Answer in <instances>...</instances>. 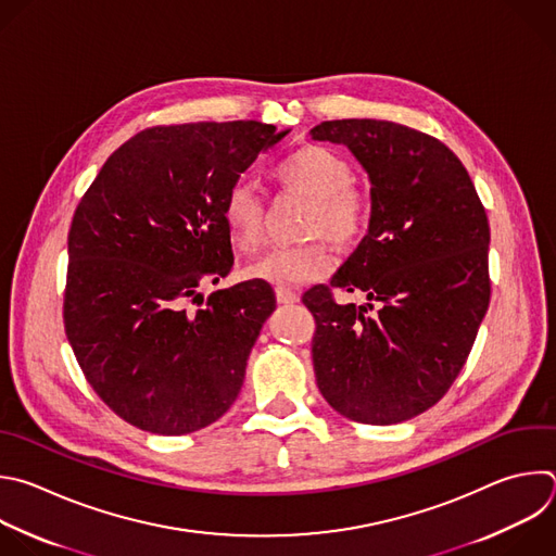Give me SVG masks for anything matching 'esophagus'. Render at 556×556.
<instances>
[{"label":"esophagus","instance_id":"esophagus-1","mask_svg":"<svg viewBox=\"0 0 556 556\" xmlns=\"http://www.w3.org/2000/svg\"><path fill=\"white\" fill-rule=\"evenodd\" d=\"M275 294H277V301L279 303H283V305H290V303H299V294L294 292V290H290V288H277L275 290Z\"/></svg>","mask_w":556,"mask_h":556}]
</instances>
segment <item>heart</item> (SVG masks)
<instances>
[{"mask_svg":"<svg viewBox=\"0 0 556 556\" xmlns=\"http://www.w3.org/2000/svg\"><path fill=\"white\" fill-rule=\"evenodd\" d=\"M273 176L286 190L312 199L305 231L327 236L340 247L353 244L368 227L371 205L364 192L351 185L353 172L349 161L325 146H301L288 152L275 167ZM223 220L231 240L242 251H257L264 240V203L253 182L236 180L223 199ZM333 266V255L323 238L277 247L247 268L251 279H262L279 288L303 286L325 277Z\"/></svg>","mask_w":556,"mask_h":556,"instance_id":"heart-1","label":"heart"}]
</instances>
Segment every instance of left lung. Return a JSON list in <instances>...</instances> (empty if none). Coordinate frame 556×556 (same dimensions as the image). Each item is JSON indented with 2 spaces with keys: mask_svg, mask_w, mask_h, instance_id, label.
Masks as SVG:
<instances>
[{
  "mask_svg": "<svg viewBox=\"0 0 556 556\" xmlns=\"http://www.w3.org/2000/svg\"><path fill=\"white\" fill-rule=\"evenodd\" d=\"M309 135L346 146L371 180L366 236L329 286L303 294L316 384L351 421L402 424L450 391L473 346L491 296L489 220L437 137L384 119L323 122ZM333 287L367 303L340 306Z\"/></svg>",
  "mask_w": 556,
  "mask_h": 556,
  "instance_id": "1",
  "label": "left lung"
}]
</instances>
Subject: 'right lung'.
<instances>
[{"instance_id":"obj_1","label":"right lung","mask_w":556,"mask_h":556,"mask_svg":"<svg viewBox=\"0 0 556 556\" xmlns=\"http://www.w3.org/2000/svg\"><path fill=\"white\" fill-rule=\"evenodd\" d=\"M288 132L253 119L146 128L78 203L65 333L91 389L130 426L190 434L236 402L275 292L253 279L203 305L199 288L233 266L227 190Z\"/></svg>"}]
</instances>
